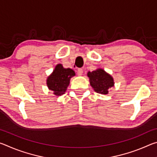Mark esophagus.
Instances as JSON below:
<instances>
[{
	"label": "esophagus",
	"mask_w": 157,
	"mask_h": 157,
	"mask_svg": "<svg viewBox=\"0 0 157 157\" xmlns=\"http://www.w3.org/2000/svg\"><path fill=\"white\" fill-rule=\"evenodd\" d=\"M77 73H78V75H82V73H83V69L82 68H78V71H77Z\"/></svg>",
	"instance_id": "obj_1"
}]
</instances>
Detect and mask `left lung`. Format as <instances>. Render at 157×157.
<instances>
[{
  "label": "left lung",
  "mask_w": 157,
  "mask_h": 157,
  "mask_svg": "<svg viewBox=\"0 0 157 157\" xmlns=\"http://www.w3.org/2000/svg\"><path fill=\"white\" fill-rule=\"evenodd\" d=\"M87 75L89 78L90 84L95 91L101 94H107L108 90L113 86V79L110 75L102 69H98L89 72Z\"/></svg>",
  "instance_id": "left-lung-1"
}]
</instances>
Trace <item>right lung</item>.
<instances>
[{
    "label": "right lung",
    "mask_w": 157,
    "mask_h": 157,
    "mask_svg": "<svg viewBox=\"0 0 157 157\" xmlns=\"http://www.w3.org/2000/svg\"><path fill=\"white\" fill-rule=\"evenodd\" d=\"M75 75L72 69L64 68L62 64H58L53 73L48 78L47 85L50 90L54 91L55 95H63L68 86L71 78Z\"/></svg>",
    "instance_id": "right-lung-1"
}]
</instances>
